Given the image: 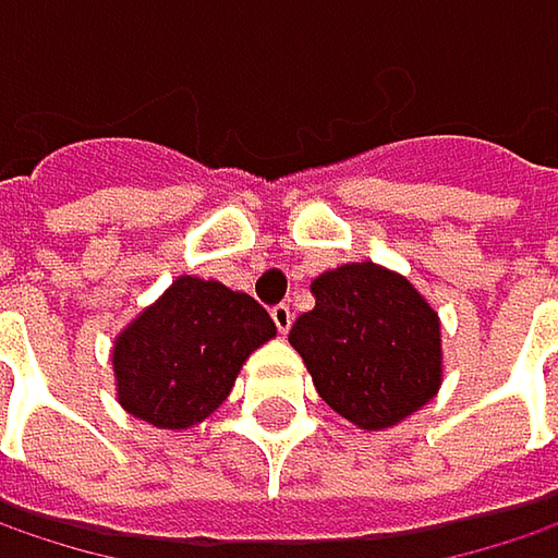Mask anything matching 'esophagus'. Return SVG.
<instances>
[{
    "label": "esophagus",
    "mask_w": 558,
    "mask_h": 558,
    "mask_svg": "<svg viewBox=\"0 0 558 558\" xmlns=\"http://www.w3.org/2000/svg\"><path fill=\"white\" fill-rule=\"evenodd\" d=\"M269 314H272V324H276V330L286 337V333L292 330V307H289V304H276Z\"/></svg>",
    "instance_id": "34e87169"
}]
</instances>
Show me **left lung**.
Returning <instances> with one entry per match:
<instances>
[{"instance_id":"8db88e82","label":"left lung","mask_w":558,"mask_h":558,"mask_svg":"<svg viewBox=\"0 0 558 558\" xmlns=\"http://www.w3.org/2000/svg\"><path fill=\"white\" fill-rule=\"evenodd\" d=\"M314 307L289 330L317 393L359 428H390L441 387L432 304L378 263H345L311 282Z\"/></svg>"}]
</instances>
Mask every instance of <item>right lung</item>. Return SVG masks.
<instances>
[{"instance_id":"add662e5","label":"right lung","mask_w":558,"mask_h":558,"mask_svg":"<svg viewBox=\"0 0 558 558\" xmlns=\"http://www.w3.org/2000/svg\"><path fill=\"white\" fill-rule=\"evenodd\" d=\"M272 337L251 295L180 276L113 342L117 400L148 425L190 428L219 410L247 355Z\"/></svg>"}]
</instances>
